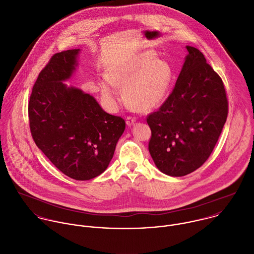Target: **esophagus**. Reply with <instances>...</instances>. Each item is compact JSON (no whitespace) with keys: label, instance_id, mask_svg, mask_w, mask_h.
<instances>
[{"label":"esophagus","instance_id":"1","mask_svg":"<svg viewBox=\"0 0 254 254\" xmlns=\"http://www.w3.org/2000/svg\"><path fill=\"white\" fill-rule=\"evenodd\" d=\"M135 121H136L135 117H131V116H127V126L133 125V124L135 123Z\"/></svg>","mask_w":254,"mask_h":254}]
</instances>
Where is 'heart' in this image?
Masks as SVG:
<instances>
[{
  "mask_svg": "<svg viewBox=\"0 0 254 254\" xmlns=\"http://www.w3.org/2000/svg\"><path fill=\"white\" fill-rule=\"evenodd\" d=\"M155 57L154 51H144L113 66L107 73L109 82L124 88L127 102L140 112L158 106L164 99L171 82L170 65L167 61ZM109 84L107 82L100 83L102 97L109 103H116L119 99L118 92L112 84Z\"/></svg>",
  "mask_w": 254,
  "mask_h": 254,
  "instance_id": "1",
  "label": "heart"
}]
</instances>
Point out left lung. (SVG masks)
<instances>
[{
  "mask_svg": "<svg viewBox=\"0 0 254 254\" xmlns=\"http://www.w3.org/2000/svg\"><path fill=\"white\" fill-rule=\"evenodd\" d=\"M186 49L188 55L172 92L146 117L150 155L161 172L174 177L185 176L207 161L229 113L222 78L199 49Z\"/></svg>",
  "mask_w": 254,
  "mask_h": 254,
  "instance_id": "left-lung-1",
  "label": "left lung"
}]
</instances>
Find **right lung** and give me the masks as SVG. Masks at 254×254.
I'll return each instance as SVG.
<instances>
[{"label": "right lung", "instance_id": "1", "mask_svg": "<svg viewBox=\"0 0 254 254\" xmlns=\"http://www.w3.org/2000/svg\"><path fill=\"white\" fill-rule=\"evenodd\" d=\"M78 53L71 49L51 56L33 85L27 112L37 147L63 174L85 181L107 169L126 122L106 113L89 94L63 84Z\"/></svg>", "mask_w": 254, "mask_h": 254}]
</instances>
